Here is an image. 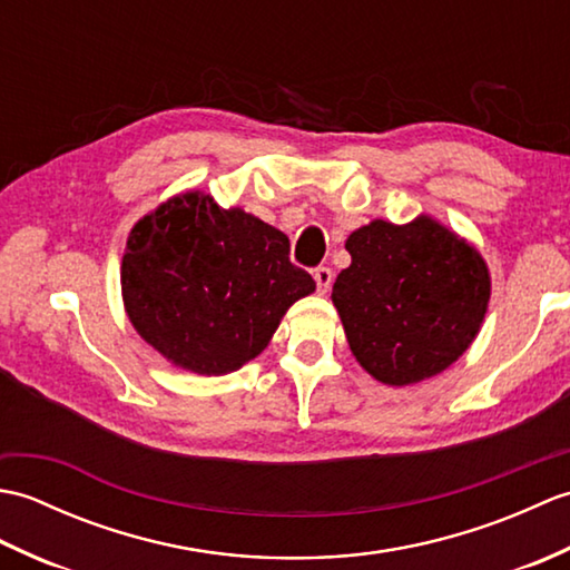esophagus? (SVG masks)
Masks as SVG:
<instances>
[{
	"label": "esophagus",
	"instance_id": "obj_1",
	"mask_svg": "<svg viewBox=\"0 0 570 570\" xmlns=\"http://www.w3.org/2000/svg\"><path fill=\"white\" fill-rule=\"evenodd\" d=\"M313 278H316V286L321 294H328L331 292V284H333V272L328 266H318V269H313Z\"/></svg>",
	"mask_w": 570,
	"mask_h": 570
}]
</instances>
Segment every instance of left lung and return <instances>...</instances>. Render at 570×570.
<instances>
[{
  "mask_svg": "<svg viewBox=\"0 0 570 570\" xmlns=\"http://www.w3.org/2000/svg\"><path fill=\"white\" fill-rule=\"evenodd\" d=\"M353 264L333 304L355 360L374 380L406 386L451 367L485 318L490 272L475 247L421 215L374 220L347 237Z\"/></svg>",
  "mask_w": 570,
  "mask_h": 570,
  "instance_id": "8db88e82",
  "label": "left lung"
}]
</instances>
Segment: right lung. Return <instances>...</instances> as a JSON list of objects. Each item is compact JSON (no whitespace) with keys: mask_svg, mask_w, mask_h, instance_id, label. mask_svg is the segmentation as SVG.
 <instances>
[{"mask_svg":"<svg viewBox=\"0 0 570 570\" xmlns=\"http://www.w3.org/2000/svg\"><path fill=\"white\" fill-rule=\"evenodd\" d=\"M288 237L200 190L131 227L122 298L137 333L196 374H227L269 345L288 306L316 292L288 259Z\"/></svg>","mask_w":570,"mask_h":570,"instance_id":"right-lung-1","label":"right lung"}]
</instances>
